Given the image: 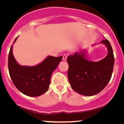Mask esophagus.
Listing matches in <instances>:
<instances>
[{
    "label": "esophagus",
    "instance_id": "1",
    "mask_svg": "<svg viewBox=\"0 0 124 124\" xmlns=\"http://www.w3.org/2000/svg\"><path fill=\"white\" fill-rule=\"evenodd\" d=\"M67 54H63V61H66V60H67Z\"/></svg>",
    "mask_w": 124,
    "mask_h": 124
}]
</instances>
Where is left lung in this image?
I'll list each match as a JSON object with an SVG mask.
<instances>
[{
	"label": "left lung",
	"mask_w": 124,
	"mask_h": 124,
	"mask_svg": "<svg viewBox=\"0 0 124 124\" xmlns=\"http://www.w3.org/2000/svg\"><path fill=\"white\" fill-rule=\"evenodd\" d=\"M100 43L104 44L108 51L106 57L101 61L87 60L86 49L67 57L70 85L74 91L83 95L92 96L100 92L112 77L115 62L112 46L107 39Z\"/></svg>",
	"instance_id": "1"
}]
</instances>
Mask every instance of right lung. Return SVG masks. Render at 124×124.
Wrapping results in <instances>:
<instances>
[{
  "label": "right lung",
  "instance_id": "add662e5",
  "mask_svg": "<svg viewBox=\"0 0 124 124\" xmlns=\"http://www.w3.org/2000/svg\"><path fill=\"white\" fill-rule=\"evenodd\" d=\"M17 37L14 41L17 40ZM12 45L8 56V69L15 86L22 93L29 97H38L49 88L52 73L62 61V56H48L35 66H22L18 64L12 53Z\"/></svg>",
  "mask_w": 124,
  "mask_h": 124
}]
</instances>
